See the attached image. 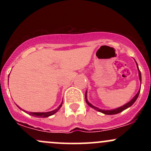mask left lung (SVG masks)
<instances>
[{
	"instance_id": "8db88e82",
	"label": "left lung",
	"mask_w": 151,
	"mask_h": 151,
	"mask_svg": "<svg viewBox=\"0 0 151 151\" xmlns=\"http://www.w3.org/2000/svg\"><path fill=\"white\" fill-rule=\"evenodd\" d=\"M136 65H137V63H136ZM137 67H138V74H139L140 81H141V72H140L139 69H138V65H137ZM139 93H140V90H139V91H138V92L137 93V94L136 95V96H135L134 97H133L132 99H131V101L129 102V103H127V104H126L122 106L119 107V108H118V109H113V110H102V109H99L96 108V107H95L94 106H93L92 104H90L89 102L87 101V99H86V92L85 93V99H86V104H87L89 105L90 107H91V108L94 109L95 110L101 112V113H103V114H106V115H113V114H116L120 113V112L123 111L125 110V109L129 108V107L131 106H132L133 104V103H134V102L136 101L137 98H138V95H139Z\"/></svg>"
}]
</instances>
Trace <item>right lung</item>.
<instances>
[{"label":"right lung","instance_id":"1","mask_svg":"<svg viewBox=\"0 0 151 151\" xmlns=\"http://www.w3.org/2000/svg\"><path fill=\"white\" fill-rule=\"evenodd\" d=\"M8 77H9V76H8ZM17 106H18V105H17ZM62 106V103L60 105V106H59L58 109H55V110H54V111H52L45 112V113H40V112H30V113H29V114H30V115H31V116H35V117L46 118V117L50 116L53 115L54 114L56 113V112L58 111L59 109L61 108ZM18 107L19 109H21V108H20V107L18 106ZM26 113H27V112H26Z\"/></svg>","mask_w":151,"mask_h":151}]
</instances>
